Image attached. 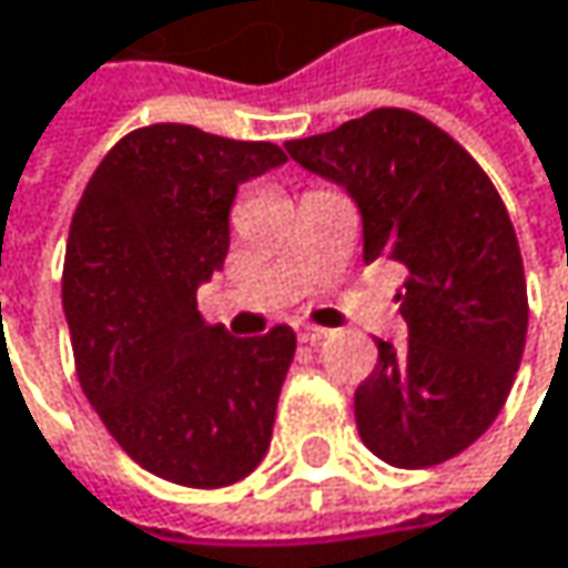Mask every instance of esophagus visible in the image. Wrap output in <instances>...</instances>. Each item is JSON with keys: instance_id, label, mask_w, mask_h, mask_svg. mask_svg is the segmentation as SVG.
<instances>
[{"instance_id": "34e87169", "label": "esophagus", "mask_w": 568, "mask_h": 568, "mask_svg": "<svg viewBox=\"0 0 568 568\" xmlns=\"http://www.w3.org/2000/svg\"><path fill=\"white\" fill-rule=\"evenodd\" d=\"M332 332L328 328H322V325H298V342H305V345H318V342H325Z\"/></svg>"}]
</instances>
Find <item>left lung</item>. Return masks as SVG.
<instances>
[{"label":"left lung","mask_w":568,"mask_h":568,"mask_svg":"<svg viewBox=\"0 0 568 568\" xmlns=\"http://www.w3.org/2000/svg\"><path fill=\"white\" fill-rule=\"evenodd\" d=\"M285 151L352 193L365 263L407 270V345L378 338V365L355 392L365 447L404 470L457 457L504 410L526 345L523 256L497 186L447 131L404 108Z\"/></svg>","instance_id":"obj_1"}]
</instances>
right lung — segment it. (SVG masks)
I'll use <instances>...</instances> for the list:
<instances>
[{
    "mask_svg": "<svg viewBox=\"0 0 568 568\" xmlns=\"http://www.w3.org/2000/svg\"><path fill=\"white\" fill-rule=\"evenodd\" d=\"M280 164L270 141L151 124L104 154L71 216L61 305L81 392L131 460L180 487H230L273 440L295 332L233 338L196 288L223 270L236 186Z\"/></svg>",
    "mask_w": 568,
    "mask_h": 568,
    "instance_id": "obj_1",
    "label": "right lung"
}]
</instances>
